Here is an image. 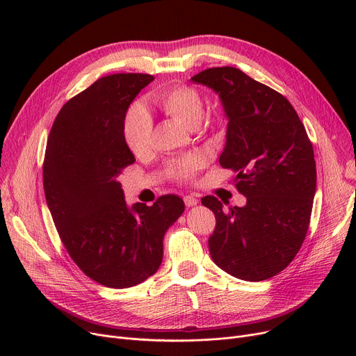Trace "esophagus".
<instances>
[{
	"mask_svg": "<svg viewBox=\"0 0 356 356\" xmlns=\"http://www.w3.org/2000/svg\"><path fill=\"white\" fill-rule=\"evenodd\" d=\"M183 202H184L186 207H193V204H196L199 200H197L195 196L188 195V196H184V197H183Z\"/></svg>",
	"mask_w": 356,
	"mask_h": 356,
	"instance_id": "34e87169",
	"label": "esophagus"
}]
</instances>
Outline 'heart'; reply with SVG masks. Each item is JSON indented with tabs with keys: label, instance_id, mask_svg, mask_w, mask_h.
<instances>
[{
	"label": "heart",
	"instance_id": "obj_1",
	"mask_svg": "<svg viewBox=\"0 0 356 356\" xmlns=\"http://www.w3.org/2000/svg\"><path fill=\"white\" fill-rule=\"evenodd\" d=\"M153 102L173 120L188 128H196L204 115V99L202 93L189 85L165 86L153 95ZM219 124L218 117L213 118ZM124 141L136 157L148 153L152 147L153 122L147 111L140 105H133L124 118ZM204 165V160L197 154H189L173 160L165 165L168 177L177 181H189Z\"/></svg>",
	"mask_w": 356,
	"mask_h": 356
}]
</instances>
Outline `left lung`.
Listing matches in <instances>:
<instances>
[{"label": "left lung", "mask_w": 356, "mask_h": 356, "mask_svg": "<svg viewBox=\"0 0 356 356\" xmlns=\"http://www.w3.org/2000/svg\"><path fill=\"white\" fill-rule=\"evenodd\" d=\"M192 81L219 93L229 120L219 163L247 197L228 211L215 196L202 199L216 219L212 259L236 278L263 282L291 263L306 238L316 192L312 141L287 98L242 70L211 67Z\"/></svg>", "instance_id": "obj_1"}]
</instances>
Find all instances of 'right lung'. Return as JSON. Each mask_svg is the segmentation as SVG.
Segmentation results:
<instances>
[{"instance_id": "1", "label": "right lung", "mask_w": 356, "mask_h": 356, "mask_svg": "<svg viewBox=\"0 0 356 356\" xmlns=\"http://www.w3.org/2000/svg\"><path fill=\"white\" fill-rule=\"evenodd\" d=\"M147 73L108 74L70 98L50 129L43 188L70 258L105 287L127 289L153 275L167 228L184 211L179 196L128 208L118 176L136 161L124 141V118Z\"/></svg>"}]
</instances>
